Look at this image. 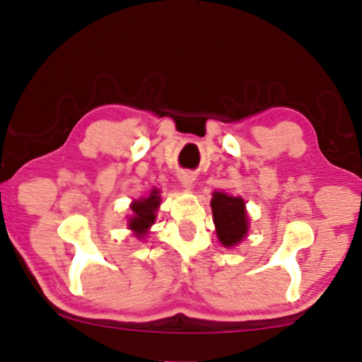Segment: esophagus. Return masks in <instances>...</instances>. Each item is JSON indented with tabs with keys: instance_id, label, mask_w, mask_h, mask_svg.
Instances as JSON below:
<instances>
[{
	"instance_id": "1",
	"label": "esophagus",
	"mask_w": 362,
	"mask_h": 362,
	"mask_svg": "<svg viewBox=\"0 0 362 362\" xmlns=\"http://www.w3.org/2000/svg\"><path fill=\"white\" fill-rule=\"evenodd\" d=\"M180 181L185 187H192V182H194V176H192L191 173L185 171V173H181V175H180Z\"/></svg>"
}]
</instances>
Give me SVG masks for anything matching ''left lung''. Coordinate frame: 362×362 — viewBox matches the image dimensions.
I'll return each mask as SVG.
<instances>
[{
  "label": "left lung",
  "instance_id": "1",
  "mask_svg": "<svg viewBox=\"0 0 362 362\" xmlns=\"http://www.w3.org/2000/svg\"><path fill=\"white\" fill-rule=\"evenodd\" d=\"M212 216H214L216 232L221 244L232 247L244 239L247 234V212L242 197L227 196L224 192H214L211 201Z\"/></svg>",
  "mask_w": 362,
  "mask_h": 362
}]
</instances>
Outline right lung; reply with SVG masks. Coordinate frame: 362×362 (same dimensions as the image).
I'll list each match as a JSON object with an SVG mask.
<instances>
[{
  "mask_svg": "<svg viewBox=\"0 0 362 362\" xmlns=\"http://www.w3.org/2000/svg\"><path fill=\"white\" fill-rule=\"evenodd\" d=\"M160 192L153 189L151 194L141 201H135L132 204L133 216L130 217V229L135 232L136 237H143L146 234L148 227H151L155 222V211L160 206Z\"/></svg>",
  "mask_w": 362,
  "mask_h": 362,
  "instance_id": "obj_1",
  "label": "right lung"
}]
</instances>
